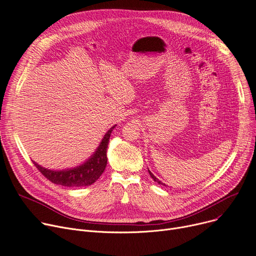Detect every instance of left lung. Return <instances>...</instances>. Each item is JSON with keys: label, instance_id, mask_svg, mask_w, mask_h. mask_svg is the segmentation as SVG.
I'll use <instances>...</instances> for the list:
<instances>
[{"label": "left lung", "instance_id": "1", "mask_svg": "<svg viewBox=\"0 0 256 256\" xmlns=\"http://www.w3.org/2000/svg\"><path fill=\"white\" fill-rule=\"evenodd\" d=\"M148 172H149V174H150V176L153 178V180L155 181V182H157V184H162V186H166V184H162V182L160 180V179H157L153 174H152V172L150 171V170H148Z\"/></svg>", "mask_w": 256, "mask_h": 256}]
</instances>
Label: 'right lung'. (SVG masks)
Returning a JSON list of instances; mask_svg holds the SVG:
<instances>
[{
  "mask_svg": "<svg viewBox=\"0 0 256 256\" xmlns=\"http://www.w3.org/2000/svg\"><path fill=\"white\" fill-rule=\"evenodd\" d=\"M116 125L112 126L102 138L98 148L96 149L92 155L88 158L86 162H84L80 166L66 168V170H50L38 164L33 162L35 166L38 171L51 182L55 184H59L68 188H80L88 186L92 184L100 178L107 164V148L109 138Z\"/></svg>",
  "mask_w": 256,
  "mask_h": 256,
  "instance_id": "right-lung-1",
  "label": "right lung"
}]
</instances>
